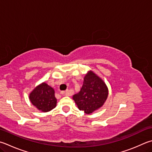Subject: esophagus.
Listing matches in <instances>:
<instances>
[{
	"label": "esophagus",
	"mask_w": 152,
	"mask_h": 152,
	"mask_svg": "<svg viewBox=\"0 0 152 152\" xmlns=\"http://www.w3.org/2000/svg\"><path fill=\"white\" fill-rule=\"evenodd\" d=\"M61 94L62 96H68V91H62V92H61Z\"/></svg>",
	"instance_id": "esophagus-1"
}]
</instances>
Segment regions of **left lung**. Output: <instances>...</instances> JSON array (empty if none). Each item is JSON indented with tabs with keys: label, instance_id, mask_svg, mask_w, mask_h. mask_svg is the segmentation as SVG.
Here are the masks:
<instances>
[{
	"label": "left lung",
	"instance_id": "8db88e82",
	"mask_svg": "<svg viewBox=\"0 0 152 152\" xmlns=\"http://www.w3.org/2000/svg\"><path fill=\"white\" fill-rule=\"evenodd\" d=\"M108 96L105 82L92 71H89L84 78L80 92L73 96L78 109L90 114L103 106Z\"/></svg>",
	"mask_w": 152,
	"mask_h": 152
}]
</instances>
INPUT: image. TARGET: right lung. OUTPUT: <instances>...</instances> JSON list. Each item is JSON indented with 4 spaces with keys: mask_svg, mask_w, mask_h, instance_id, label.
<instances>
[{
    "mask_svg": "<svg viewBox=\"0 0 152 152\" xmlns=\"http://www.w3.org/2000/svg\"><path fill=\"white\" fill-rule=\"evenodd\" d=\"M29 99L37 109L44 112L50 111L56 106L54 90L45 82L38 85L32 91Z\"/></svg>",
    "mask_w": 152,
    "mask_h": 152,
    "instance_id": "right-lung-1",
    "label": "right lung"
}]
</instances>
